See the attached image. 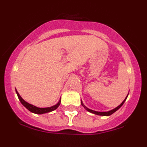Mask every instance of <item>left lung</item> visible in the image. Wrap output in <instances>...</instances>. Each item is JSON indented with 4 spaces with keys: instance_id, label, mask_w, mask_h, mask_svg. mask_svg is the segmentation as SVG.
<instances>
[{
    "instance_id": "obj_1",
    "label": "left lung",
    "mask_w": 147,
    "mask_h": 147,
    "mask_svg": "<svg viewBox=\"0 0 147 147\" xmlns=\"http://www.w3.org/2000/svg\"><path fill=\"white\" fill-rule=\"evenodd\" d=\"M127 96H128V95H127ZM127 97L125 98V99L124 101H123V102H122V103H121V104L120 105V106H118V107L115 108V109H113V110H111V111H108V112H98V111H93V110H90V109H87V108H86L85 106H84V105H83V103H82V106H84V108H85L86 110L89 111V112L92 113H94V114H96V115H104V116H108V115H112L113 113H115V111H118V109H120V108L122 106H123V103H125V101L126 98H127Z\"/></svg>"
}]
</instances>
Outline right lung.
I'll use <instances>...</instances> for the list:
<instances>
[{"mask_svg":"<svg viewBox=\"0 0 147 147\" xmlns=\"http://www.w3.org/2000/svg\"><path fill=\"white\" fill-rule=\"evenodd\" d=\"M16 93H17V94H18V98H19L20 101V102L22 103V104L23 106L26 108V109H27L29 111L34 113L43 114V113H46L51 112V111L55 110V109H56L57 108L60 106V104H61V100H60L59 102H58L56 105L52 106V107L38 108V107H36V106H33V105L29 104V103H27V102H26L25 101H24V100L20 96V95L19 93H18V91L17 90H16Z\"/></svg>","mask_w":147,"mask_h":147,"instance_id":"right-lung-1","label":"right lung"}]
</instances>
